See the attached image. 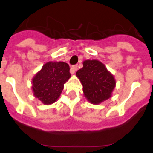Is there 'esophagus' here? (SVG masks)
<instances>
[{
	"mask_svg": "<svg viewBox=\"0 0 153 153\" xmlns=\"http://www.w3.org/2000/svg\"><path fill=\"white\" fill-rule=\"evenodd\" d=\"M78 70V66L76 65H73L71 67V73L72 74H74L75 72L76 71Z\"/></svg>",
	"mask_w": 153,
	"mask_h": 153,
	"instance_id": "esophagus-1",
	"label": "esophagus"
}]
</instances>
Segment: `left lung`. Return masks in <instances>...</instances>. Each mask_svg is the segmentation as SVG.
I'll list each match as a JSON object with an SVG mask.
<instances>
[{"mask_svg": "<svg viewBox=\"0 0 153 153\" xmlns=\"http://www.w3.org/2000/svg\"><path fill=\"white\" fill-rule=\"evenodd\" d=\"M82 64L83 67L77 71L76 75L82 85L87 100L98 105L109 99L116 86L114 75L99 60H85Z\"/></svg>", "mask_w": 153, "mask_h": 153, "instance_id": "8db88e82", "label": "left lung"}]
</instances>
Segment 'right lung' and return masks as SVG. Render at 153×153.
I'll use <instances>...</instances> for the list:
<instances>
[{
	"instance_id": "1",
	"label": "right lung",
	"mask_w": 153,
	"mask_h": 153,
	"mask_svg": "<svg viewBox=\"0 0 153 153\" xmlns=\"http://www.w3.org/2000/svg\"><path fill=\"white\" fill-rule=\"evenodd\" d=\"M70 68L64 62H48L32 79L33 95L44 105L56 102L71 78Z\"/></svg>"
}]
</instances>
